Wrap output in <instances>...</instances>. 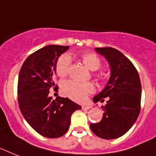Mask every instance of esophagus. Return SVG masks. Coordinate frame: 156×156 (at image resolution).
<instances>
[{"mask_svg":"<svg viewBox=\"0 0 156 156\" xmlns=\"http://www.w3.org/2000/svg\"><path fill=\"white\" fill-rule=\"evenodd\" d=\"M91 107H92V106H90V105H83L82 107V110L86 111V110H89V109H90Z\"/></svg>","mask_w":156,"mask_h":156,"instance_id":"obj_1","label":"esophagus"}]
</instances>
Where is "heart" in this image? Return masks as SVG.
<instances>
[{"label":"heart","instance_id":"heart-1","mask_svg":"<svg viewBox=\"0 0 156 156\" xmlns=\"http://www.w3.org/2000/svg\"><path fill=\"white\" fill-rule=\"evenodd\" d=\"M81 61L86 66L95 71L101 66V61L96 54L85 53L80 57ZM71 66V60L69 55L64 54L58 58L56 63V73L59 77H65L69 74ZM62 90L67 97L76 102L84 101L90 94L94 91V87L90 82H77L74 81H66L62 85Z\"/></svg>","mask_w":156,"mask_h":156}]
</instances>
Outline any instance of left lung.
I'll return each instance as SVG.
<instances>
[{
  "label": "left lung",
  "instance_id": "1",
  "mask_svg": "<svg viewBox=\"0 0 156 156\" xmlns=\"http://www.w3.org/2000/svg\"><path fill=\"white\" fill-rule=\"evenodd\" d=\"M108 62L111 75L106 87L93 98L94 103L108 101L102 109V119L90 124L91 131L105 140H114L131 128L140 112L142 87L137 69L128 58L112 47L95 48Z\"/></svg>",
  "mask_w": 156,
  "mask_h": 156
}]
</instances>
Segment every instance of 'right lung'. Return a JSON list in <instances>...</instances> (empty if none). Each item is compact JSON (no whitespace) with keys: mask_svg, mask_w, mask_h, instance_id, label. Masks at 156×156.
<instances>
[{"mask_svg":"<svg viewBox=\"0 0 156 156\" xmlns=\"http://www.w3.org/2000/svg\"><path fill=\"white\" fill-rule=\"evenodd\" d=\"M69 46L50 45L30 54L21 66L17 94L21 114L34 131L46 138H58L69 130L72 114L82 107L68 98L49 95L54 86L58 58Z\"/></svg>","mask_w":156,"mask_h":156,"instance_id":"obj_1","label":"right lung"}]
</instances>
